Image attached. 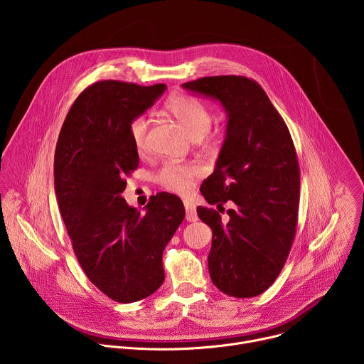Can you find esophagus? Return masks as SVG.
Instances as JSON below:
<instances>
[{
    "label": "esophagus",
    "mask_w": 364,
    "mask_h": 364,
    "mask_svg": "<svg viewBox=\"0 0 364 364\" xmlns=\"http://www.w3.org/2000/svg\"><path fill=\"white\" fill-rule=\"evenodd\" d=\"M184 210H186V220L187 222H196L198 219L197 212H196V205L191 201L184 200Z\"/></svg>",
    "instance_id": "1"
}]
</instances>
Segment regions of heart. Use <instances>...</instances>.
<instances>
[{"instance_id": "1", "label": "heart", "mask_w": 364, "mask_h": 364, "mask_svg": "<svg viewBox=\"0 0 364 364\" xmlns=\"http://www.w3.org/2000/svg\"><path fill=\"white\" fill-rule=\"evenodd\" d=\"M167 109L183 124L191 138H201L212 127V115L203 103L190 96H174L168 100ZM129 136L136 151L142 152L148 146V119L138 115L129 122ZM200 168L193 164L168 163L159 173V181L170 191L184 194L191 186Z\"/></svg>"}]
</instances>
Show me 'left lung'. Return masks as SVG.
Returning <instances> with one entry per match:
<instances>
[{
  "mask_svg": "<svg viewBox=\"0 0 364 364\" xmlns=\"http://www.w3.org/2000/svg\"><path fill=\"white\" fill-rule=\"evenodd\" d=\"M183 87L219 102L228 121L215 171L200 191L210 204L236 205L226 225L218 212L197 207L213 232L210 278L230 296H256L279 275L295 236L299 171L291 134L255 80L210 76Z\"/></svg>",
  "mask_w": 364,
  "mask_h": 364,
  "instance_id": "obj_1",
  "label": "left lung"
}]
</instances>
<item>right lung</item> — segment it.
Here are the masks:
<instances>
[{
	"label": "right lung",
	"mask_w": 364,
	"mask_h": 364,
	"mask_svg": "<svg viewBox=\"0 0 364 364\" xmlns=\"http://www.w3.org/2000/svg\"><path fill=\"white\" fill-rule=\"evenodd\" d=\"M166 89L164 83H93L72 105L55 152L56 198L77 261L95 287L124 304L161 287L163 252L186 213L170 193L152 196L145 215L122 197L124 174L139 164L129 122Z\"/></svg>",
	"instance_id": "obj_1"
}]
</instances>
